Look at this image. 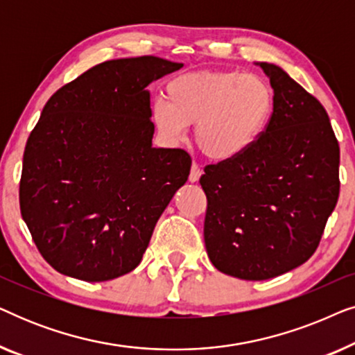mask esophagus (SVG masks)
<instances>
[{"mask_svg":"<svg viewBox=\"0 0 355 355\" xmlns=\"http://www.w3.org/2000/svg\"><path fill=\"white\" fill-rule=\"evenodd\" d=\"M202 176V169L198 166L197 163H192V168H191V174H189V181L191 182H197L198 179Z\"/></svg>","mask_w":355,"mask_h":355,"instance_id":"esophagus-1","label":"esophagus"}]
</instances>
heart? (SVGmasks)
Listing matches in <instances>:
<instances>
[{"instance_id":"b5f03b06","label":"heart","mask_w":355,"mask_h":355,"mask_svg":"<svg viewBox=\"0 0 355 355\" xmlns=\"http://www.w3.org/2000/svg\"><path fill=\"white\" fill-rule=\"evenodd\" d=\"M166 100L152 103V121L169 144L193 140L215 162H231L254 147L270 123L275 94L257 74L239 71H196L174 77L164 87Z\"/></svg>"}]
</instances>
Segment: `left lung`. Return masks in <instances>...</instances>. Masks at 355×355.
Here are the masks:
<instances>
[{"label":"left lung","instance_id":"obj_1","mask_svg":"<svg viewBox=\"0 0 355 355\" xmlns=\"http://www.w3.org/2000/svg\"><path fill=\"white\" fill-rule=\"evenodd\" d=\"M275 94L254 147L205 166L207 254L221 273L263 281L317 250L339 197V145L322 103L279 66L257 62Z\"/></svg>","mask_w":355,"mask_h":355}]
</instances>
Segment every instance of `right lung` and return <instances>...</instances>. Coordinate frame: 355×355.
<instances>
[{"mask_svg":"<svg viewBox=\"0 0 355 355\" xmlns=\"http://www.w3.org/2000/svg\"><path fill=\"white\" fill-rule=\"evenodd\" d=\"M157 56L105 61L51 95L28 135L19 184L43 259L89 283L132 271L191 173L181 148H155L147 85L181 69Z\"/></svg>","mask_w":355,"mask_h":355,"instance_id":"obj_1","label":"right lung"}]
</instances>
